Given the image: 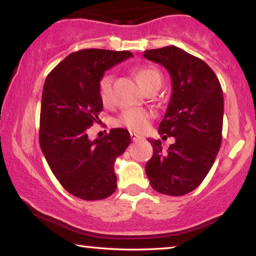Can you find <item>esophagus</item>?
<instances>
[{"mask_svg": "<svg viewBox=\"0 0 256 256\" xmlns=\"http://www.w3.org/2000/svg\"><path fill=\"white\" fill-rule=\"evenodd\" d=\"M130 138L132 142H137V140H142V136L137 135V134H135V132H130Z\"/></svg>", "mask_w": 256, "mask_h": 256, "instance_id": "34e87169", "label": "esophagus"}]
</instances>
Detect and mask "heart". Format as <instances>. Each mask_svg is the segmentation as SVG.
I'll return each instance as SVG.
<instances>
[{"label":"heart","instance_id":"obj_1","mask_svg":"<svg viewBox=\"0 0 256 256\" xmlns=\"http://www.w3.org/2000/svg\"><path fill=\"white\" fill-rule=\"evenodd\" d=\"M136 78L140 84L144 89L156 81H161V74L159 70L153 68H142L136 70ZM112 74L105 73L98 81V92L104 104H108L112 100ZM152 119V113L145 108H128L121 113L116 119V124L126 127L129 130L142 132L146 130L150 120Z\"/></svg>","mask_w":256,"mask_h":256}]
</instances>
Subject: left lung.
I'll use <instances>...</instances> for the list:
<instances>
[{
    "instance_id": "1",
    "label": "left lung",
    "mask_w": 256,
    "mask_h": 256,
    "mask_svg": "<svg viewBox=\"0 0 256 256\" xmlns=\"http://www.w3.org/2000/svg\"><path fill=\"white\" fill-rule=\"evenodd\" d=\"M143 56L170 74L172 96L159 132L175 137L167 151L160 140H148L153 156L145 172L151 186L160 194H186L206 178L221 146V84L205 62L175 46L146 50Z\"/></svg>"
}]
</instances>
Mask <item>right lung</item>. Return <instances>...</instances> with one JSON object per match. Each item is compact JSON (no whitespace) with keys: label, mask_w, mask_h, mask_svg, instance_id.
I'll return each mask as SVG.
<instances>
[{"label":"right lung","mask_w":256,"mask_h":256,"mask_svg":"<svg viewBox=\"0 0 256 256\" xmlns=\"http://www.w3.org/2000/svg\"><path fill=\"white\" fill-rule=\"evenodd\" d=\"M129 51L84 49L64 58L48 74L42 92L40 146L51 172L70 194L100 200L116 188L114 161L130 143L122 128L90 140L87 130L98 122L103 102L98 81Z\"/></svg>","instance_id":"add662e5"}]
</instances>
